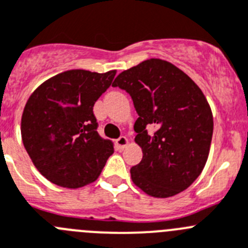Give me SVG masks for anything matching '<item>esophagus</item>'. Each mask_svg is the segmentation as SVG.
<instances>
[{
	"instance_id": "34e87169",
	"label": "esophagus",
	"mask_w": 248,
	"mask_h": 248,
	"mask_svg": "<svg viewBox=\"0 0 248 248\" xmlns=\"http://www.w3.org/2000/svg\"><path fill=\"white\" fill-rule=\"evenodd\" d=\"M116 144H117L120 148H124V147L128 144V140H127V137H124V136H121V137L116 140Z\"/></svg>"
}]
</instances>
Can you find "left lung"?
Listing matches in <instances>:
<instances>
[{"mask_svg": "<svg viewBox=\"0 0 248 248\" xmlns=\"http://www.w3.org/2000/svg\"><path fill=\"white\" fill-rule=\"evenodd\" d=\"M112 86L129 93L138 113L135 140L143 157L131 168L132 182L155 198H169L190 186L204 169L214 129L211 108L199 86L162 59L122 71Z\"/></svg>", "mask_w": 248, "mask_h": 248, "instance_id": "8db88e82", "label": "left lung"}]
</instances>
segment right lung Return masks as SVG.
Returning <instances> with one entry per match:
<instances>
[{
    "instance_id": "right-lung-1",
    "label": "right lung",
    "mask_w": 248,
    "mask_h": 248,
    "mask_svg": "<svg viewBox=\"0 0 248 248\" xmlns=\"http://www.w3.org/2000/svg\"><path fill=\"white\" fill-rule=\"evenodd\" d=\"M116 70H68L44 81L24 106L21 133L33 164L49 182L80 188L96 180L113 153L97 133L93 105Z\"/></svg>"
}]
</instances>
